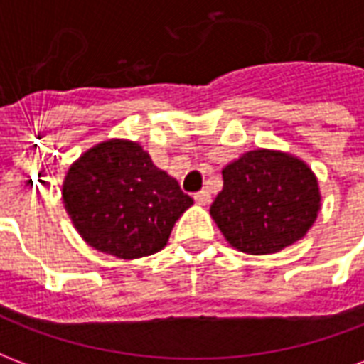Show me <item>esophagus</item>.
I'll use <instances>...</instances> for the list:
<instances>
[{
	"instance_id": "1",
	"label": "esophagus",
	"mask_w": 364,
	"mask_h": 364,
	"mask_svg": "<svg viewBox=\"0 0 364 364\" xmlns=\"http://www.w3.org/2000/svg\"><path fill=\"white\" fill-rule=\"evenodd\" d=\"M195 203L200 206H206L210 203V195H208V191H198L197 195H195Z\"/></svg>"
}]
</instances>
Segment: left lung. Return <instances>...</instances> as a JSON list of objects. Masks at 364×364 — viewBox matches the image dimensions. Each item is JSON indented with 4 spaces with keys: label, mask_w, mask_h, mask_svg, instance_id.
<instances>
[{
    "label": "left lung",
    "mask_w": 364,
    "mask_h": 364,
    "mask_svg": "<svg viewBox=\"0 0 364 364\" xmlns=\"http://www.w3.org/2000/svg\"><path fill=\"white\" fill-rule=\"evenodd\" d=\"M222 179L210 216L237 252H281L308 234L321 210L318 177L290 151H245L222 169Z\"/></svg>",
    "instance_id": "8db88e82"
}]
</instances>
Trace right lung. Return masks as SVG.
<instances>
[{"label": "right lung", "mask_w": 364, "mask_h": 364, "mask_svg": "<svg viewBox=\"0 0 364 364\" xmlns=\"http://www.w3.org/2000/svg\"><path fill=\"white\" fill-rule=\"evenodd\" d=\"M62 200L83 242L119 259L164 250L175 222L193 205L177 179L127 138L83 151L66 171Z\"/></svg>", "instance_id": "1"}]
</instances>
